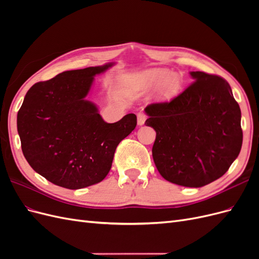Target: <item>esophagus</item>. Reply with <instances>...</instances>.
<instances>
[{
    "label": "esophagus",
    "instance_id": "obj_1",
    "mask_svg": "<svg viewBox=\"0 0 259 259\" xmlns=\"http://www.w3.org/2000/svg\"><path fill=\"white\" fill-rule=\"evenodd\" d=\"M146 119H147V115L145 114V112L140 111V112L137 113V123H138V125H143L145 123Z\"/></svg>",
    "mask_w": 259,
    "mask_h": 259
}]
</instances>
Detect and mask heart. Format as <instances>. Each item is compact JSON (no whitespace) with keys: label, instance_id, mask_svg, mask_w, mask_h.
Returning a JSON list of instances; mask_svg holds the SVG:
<instances>
[{"label":"heart","instance_id":"obj_1","mask_svg":"<svg viewBox=\"0 0 259 259\" xmlns=\"http://www.w3.org/2000/svg\"><path fill=\"white\" fill-rule=\"evenodd\" d=\"M137 88L147 90L158 86L162 82L160 94L163 98H170L174 96L179 89V79L177 75L164 69H150L137 74L132 79Z\"/></svg>","mask_w":259,"mask_h":259}]
</instances>
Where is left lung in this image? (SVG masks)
<instances>
[{"label":"left lung","instance_id":"left-lung-1","mask_svg":"<svg viewBox=\"0 0 259 259\" xmlns=\"http://www.w3.org/2000/svg\"><path fill=\"white\" fill-rule=\"evenodd\" d=\"M193 82L169 101L146 107L156 133L152 156L164 179L199 188L222 177L241 151V110L222 76L190 72Z\"/></svg>","mask_w":259,"mask_h":259}]
</instances>
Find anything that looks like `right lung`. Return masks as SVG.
Returning a JSON list of instances; mask_svg holds the SVG:
<instances>
[{
	"mask_svg": "<svg viewBox=\"0 0 259 259\" xmlns=\"http://www.w3.org/2000/svg\"><path fill=\"white\" fill-rule=\"evenodd\" d=\"M111 66L65 71L27 92L17 114L22 153L49 182L73 190L100 183L117 145L136 127L134 113L107 123L85 99L94 76Z\"/></svg>",
	"mask_w": 259,
	"mask_h": 259,
	"instance_id": "1",
	"label": "right lung"
}]
</instances>
